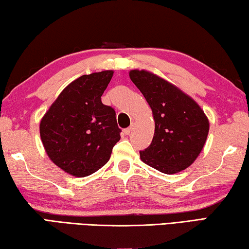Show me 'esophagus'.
<instances>
[{"instance_id": "obj_1", "label": "esophagus", "mask_w": 249, "mask_h": 249, "mask_svg": "<svg viewBox=\"0 0 249 249\" xmlns=\"http://www.w3.org/2000/svg\"><path fill=\"white\" fill-rule=\"evenodd\" d=\"M132 129H133V124L129 126V127H127L126 129H124V133H125V135H129L130 134V132H132Z\"/></svg>"}]
</instances>
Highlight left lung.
<instances>
[{"label":"left lung","instance_id":"obj_1","mask_svg":"<svg viewBox=\"0 0 249 249\" xmlns=\"http://www.w3.org/2000/svg\"><path fill=\"white\" fill-rule=\"evenodd\" d=\"M129 78L153 111V142L140 151L146 165L167 175L187 169L203 149L210 123L203 109L175 84L147 70H130Z\"/></svg>","mask_w":249,"mask_h":249}]
</instances>
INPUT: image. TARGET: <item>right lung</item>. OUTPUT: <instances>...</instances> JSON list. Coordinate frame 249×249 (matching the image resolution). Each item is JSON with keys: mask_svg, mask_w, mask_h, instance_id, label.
Returning a JSON list of instances; mask_svg holds the SVG:
<instances>
[{"mask_svg": "<svg viewBox=\"0 0 249 249\" xmlns=\"http://www.w3.org/2000/svg\"><path fill=\"white\" fill-rule=\"evenodd\" d=\"M114 71L83 74L68 84L40 121L50 160L71 176L88 177L102 168L120 141L114 108L101 101Z\"/></svg>", "mask_w": 249, "mask_h": 249, "instance_id": "obj_1", "label": "right lung"}]
</instances>
